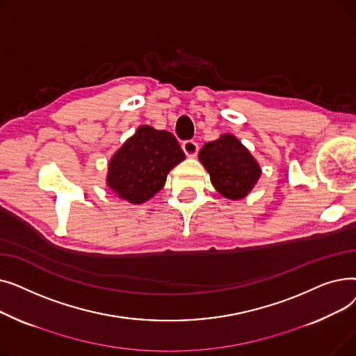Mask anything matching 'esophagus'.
Here are the masks:
<instances>
[{
  "label": "esophagus",
  "mask_w": 356,
  "mask_h": 356,
  "mask_svg": "<svg viewBox=\"0 0 356 356\" xmlns=\"http://www.w3.org/2000/svg\"><path fill=\"white\" fill-rule=\"evenodd\" d=\"M181 148H183V152H184L186 156L195 157L196 153H197V149H199V145L193 140H188V141H183Z\"/></svg>",
  "instance_id": "esophagus-1"
}]
</instances>
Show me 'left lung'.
<instances>
[{
    "label": "left lung",
    "mask_w": 356,
    "mask_h": 356,
    "mask_svg": "<svg viewBox=\"0 0 356 356\" xmlns=\"http://www.w3.org/2000/svg\"><path fill=\"white\" fill-rule=\"evenodd\" d=\"M199 161L208 170L215 191L231 200L244 199L261 176V167L250 149L229 133L204 144Z\"/></svg>",
    "instance_id": "left-lung-1"
}]
</instances>
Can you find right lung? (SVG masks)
I'll return each instance as SVG.
<instances>
[{
    "instance_id": "right-lung-1",
    "label": "right lung",
    "mask_w": 356,
    "mask_h": 356,
    "mask_svg": "<svg viewBox=\"0 0 356 356\" xmlns=\"http://www.w3.org/2000/svg\"><path fill=\"white\" fill-rule=\"evenodd\" d=\"M184 159L172 133L141 125L111 157L106 186L120 199L141 204L163 189L168 172Z\"/></svg>"
}]
</instances>
